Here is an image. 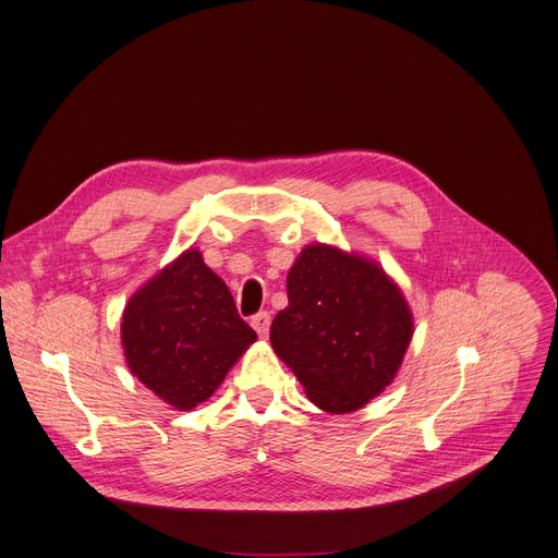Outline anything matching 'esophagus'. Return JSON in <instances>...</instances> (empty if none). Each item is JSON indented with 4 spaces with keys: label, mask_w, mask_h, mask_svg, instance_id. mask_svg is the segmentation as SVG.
I'll return each mask as SVG.
<instances>
[{
    "label": "esophagus",
    "mask_w": 558,
    "mask_h": 558,
    "mask_svg": "<svg viewBox=\"0 0 558 558\" xmlns=\"http://www.w3.org/2000/svg\"><path fill=\"white\" fill-rule=\"evenodd\" d=\"M252 328L259 332V337H266L268 335V330H270V315L266 313V311H262V313H256L254 317H252Z\"/></svg>",
    "instance_id": "34e87169"
}]
</instances>
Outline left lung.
<instances>
[{
  "mask_svg": "<svg viewBox=\"0 0 558 558\" xmlns=\"http://www.w3.org/2000/svg\"><path fill=\"white\" fill-rule=\"evenodd\" d=\"M288 306L270 326L275 353L313 404L351 413L393 381L413 337L402 290L375 262L308 245L288 272Z\"/></svg>",
  "mask_w": 558,
  "mask_h": 558,
  "instance_id": "1",
  "label": "left lung"
}]
</instances>
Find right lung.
I'll return each instance as SVG.
<instances>
[{
    "label": "right lung",
    "mask_w": 558,
    "mask_h": 558,
    "mask_svg": "<svg viewBox=\"0 0 558 558\" xmlns=\"http://www.w3.org/2000/svg\"><path fill=\"white\" fill-rule=\"evenodd\" d=\"M126 366L179 411L205 402L256 339L226 281L185 250L149 279L122 313Z\"/></svg>",
    "instance_id": "add662e5"
}]
</instances>
